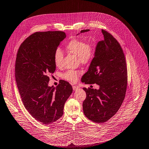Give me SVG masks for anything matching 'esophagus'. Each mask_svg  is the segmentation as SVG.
Masks as SVG:
<instances>
[{
	"label": "esophagus",
	"mask_w": 149,
	"mask_h": 149,
	"mask_svg": "<svg viewBox=\"0 0 149 149\" xmlns=\"http://www.w3.org/2000/svg\"><path fill=\"white\" fill-rule=\"evenodd\" d=\"M72 89H73V90L74 91H78L79 89V87H78L77 86H72Z\"/></svg>",
	"instance_id": "esophagus-1"
}]
</instances>
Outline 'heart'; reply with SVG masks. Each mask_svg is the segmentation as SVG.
<instances>
[{
	"mask_svg": "<svg viewBox=\"0 0 149 149\" xmlns=\"http://www.w3.org/2000/svg\"><path fill=\"white\" fill-rule=\"evenodd\" d=\"M66 50L70 53L76 56L79 61L82 64L91 63L95 55V49L93 45L90 42H85L78 39H73L66 45ZM63 58V53L59 48L57 49L54 54V61L56 66H60ZM81 72L75 70H68L63 78L70 82H75L77 81Z\"/></svg>",
	"mask_w": 149,
	"mask_h": 149,
	"instance_id": "heart-1",
	"label": "heart"
}]
</instances>
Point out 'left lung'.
Returning <instances> with one entry per match:
<instances>
[{"label": "left lung", "mask_w": 149, "mask_h": 149, "mask_svg": "<svg viewBox=\"0 0 149 149\" xmlns=\"http://www.w3.org/2000/svg\"><path fill=\"white\" fill-rule=\"evenodd\" d=\"M88 31L84 29L81 33ZM102 32L104 39L97 42L95 57L81 80L86 84L99 85V89L83 88L86 94L82 105L84 113L96 123H104L115 115L124 100L127 88V68L123 49L110 33L103 29Z\"/></svg>", "instance_id": "obj_1"}]
</instances>
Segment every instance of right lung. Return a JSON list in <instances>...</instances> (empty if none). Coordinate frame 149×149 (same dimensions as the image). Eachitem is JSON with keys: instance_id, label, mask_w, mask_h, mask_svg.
<instances>
[{"instance_id": "right-lung-1", "label": "right lung", "mask_w": 149, "mask_h": 149, "mask_svg": "<svg viewBox=\"0 0 149 149\" xmlns=\"http://www.w3.org/2000/svg\"><path fill=\"white\" fill-rule=\"evenodd\" d=\"M66 37L62 31L37 32L19 46L15 64V81L25 108L44 125L58 120L72 88L61 80L56 88L49 86L50 74L56 70L54 54Z\"/></svg>"}]
</instances>
